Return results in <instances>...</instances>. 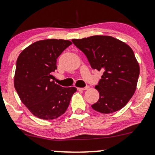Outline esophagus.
Returning <instances> with one entry per match:
<instances>
[{
    "label": "esophagus",
    "mask_w": 155,
    "mask_h": 155,
    "mask_svg": "<svg viewBox=\"0 0 155 155\" xmlns=\"http://www.w3.org/2000/svg\"><path fill=\"white\" fill-rule=\"evenodd\" d=\"M89 88V86H86L85 87H78V90L79 91H85V90H87V89Z\"/></svg>",
    "instance_id": "34e87169"
}]
</instances>
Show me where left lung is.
Instances as JSON below:
<instances>
[{"label": "left lung", "instance_id": "obj_1", "mask_svg": "<svg viewBox=\"0 0 155 155\" xmlns=\"http://www.w3.org/2000/svg\"><path fill=\"white\" fill-rule=\"evenodd\" d=\"M72 42L86 55L92 69L104 72L95 86L100 98L91 106L93 109L109 114L122 109L134 94L140 75L132 48L110 36H91Z\"/></svg>", "mask_w": 155, "mask_h": 155}]
</instances>
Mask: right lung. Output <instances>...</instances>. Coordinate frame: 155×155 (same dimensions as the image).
<instances>
[{
	"instance_id": "right-lung-1",
	"label": "right lung",
	"mask_w": 155,
	"mask_h": 155,
	"mask_svg": "<svg viewBox=\"0 0 155 155\" xmlns=\"http://www.w3.org/2000/svg\"><path fill=\"white\" fill-rule=\"evenodd\" d=\"M72 44L70 40H39L25 48L16 61L14 87L30 112L39 118L52 120L66 112L75 87H63L54 83L52 73L56 59Z\"/></svg>"
}]
</instances>
